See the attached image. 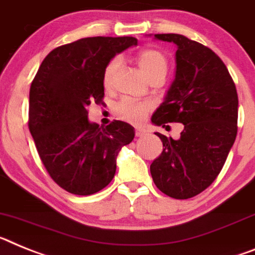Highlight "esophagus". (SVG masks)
<instances>
[{"mask_svg": "<svg viewBox=\"0 0 255 255\" xmlns=\"http://www.w3.org/2000/svg\"><path fill=\"white\" fill-rule=\"evenodd\" d=\"M145 133H146L145 129H142V128H136V136L137 137H142Z\"/></svg>", "mask_w": 255, "mask_h": 255, "instance_id": "esophagus-1", "label": "esophagus"}]
</instances>
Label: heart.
Segmentation results:
<instances>
[{"label":"heart","instance_id":"b5f03b06","mask_svg":"<svg viewBox=\"0 0 255 255\" xmlns=\"http://www.w3.org/2000/svg\"><path fill=\"white\" fill-rule=\"evenodd\" d=\"M137 64L147 81L154 77H165L168 70V60L165 55L156 48H146L137 55ZM121 65V60L114 57L108 63L103 73V83L105 88H110L114 81V75ZM151 105L149 103L133 101L123 99L115 105V114L121 119L128 122H140L150 112Z\"/></svg>","mask_w":255,"mask_h":255}]
</instances>
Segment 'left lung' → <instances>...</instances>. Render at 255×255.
Returning a JSON list of instances; mask_svg holds the SVG:
<instances>
[{"mask_svg":"<svg viewBox=\"0 0 255 255\" xmlns=\"http://www.w3.org/2000/svg\"><path fill=\"white\" fill-rule=\"evenodd\" d=\"M173 42L176 78L151 122L169 128L182 123L178 140L156 132L163 151L150 165L154 183L174 199L196 196L222 170L238 134L236 86L220 56L185 35L155 34Z\"/></svg>","mask_w":255,"mask_h":255,"instance_id":"left-lung-1","label":"left lung"}]
</instances>
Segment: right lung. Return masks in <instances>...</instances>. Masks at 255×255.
I'll return each instance as SVG.
<instances>
[{
	"label": "right lung",
	"instance_id": "add662e5",
	"mask_svg": "<svg viewBox=\"0 0 255 255\" xmlns=\"http://www.w3.org/2000/svg\"><path fill=\"white\" fill-rule=\"evenodd\" d=\"M134 37H88L54 48L30 85L28 127L50 177L74 195L109 185L117 156L133 140L121 121L105 128L90 123L88 105L104 99L103 73L115 54L136 46Z\"/></svg>",
	"mask_w": 255,
	"mask_h": 255
}]
</instances>
